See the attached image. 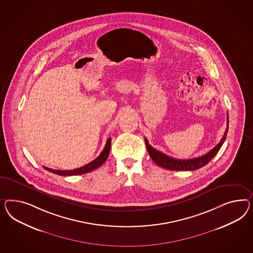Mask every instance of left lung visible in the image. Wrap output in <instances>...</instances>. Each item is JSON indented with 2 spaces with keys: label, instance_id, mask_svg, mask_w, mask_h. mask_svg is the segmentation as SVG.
Masks as SVG:
<instances>
[{
  "label": "left lung",
  "instance_id": "1",
  "mask_svg": "<svg viewBox=\"0 0 253 253\" xmlns=\"http://www.w3.org/2000/svg\"><path fill=\"white\" fill-rule=\"evenodd\" d=\"M226 129H225L224 136L221 139L220 143L216 146H214L212 150L208 152L207 154H205L202 157H195L192 159H176L174 157H169L167 155H165L163 153L157 151V149L153 148L151 146L147 139L144 138V142L146 145V149L148 151L151 158L153 159V161L158 165L159 167L167 169L169 170H177V171H190L196 170L201 168H203L204 166L208 164L213 157H215V155L218 153L221 146L224 144L226 134L228 131V115H227V124H226Z\"/></svg>",
  "mask_w": 253,
  "mask_h": 253
}]
</instances>
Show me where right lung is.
I'll return each mask as SVG.
<instances>
[{"label":"right lung","instance_id":"right-lung-1","mask_svg":"<svg viewBox=\"0 0 253 253\" xmlns=\"http://www.w3.org/2000/svg\"><path fill=\"white\" fill-rule=\"evenodd\" d=\"M110 146H111V138L109 137L104 149L100 153V155L96 157V159H94L88 164L84 165V167H81V168L76 169H73V170H56V169H48L47 167H43V168L46 170L57 174V175H60V176H75V175L85 174V173H88L90 171L96 169L97 168H99L101 165L104 164V162L107 160V158L109 157Z\"/></svg>","mask_w":253,"mask_h":253}]
</instances>
